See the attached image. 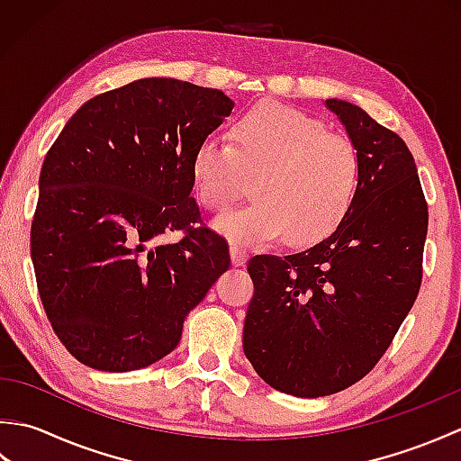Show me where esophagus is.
<instances>
[{
    "label": "esophagus",
    "mask_w": 461,
    "mask_h": 461,
    "mask_svg": "<svg viewBox=\"0 0 461 461\" xmlns=\"http://www.w3.org/2000/svg\"><path fill=\"white\" fill-rule=\"evenodd\" d=\"M230 253H231V263L236 267H241V266H246L248 263V258H249V253L243 249V248H240V246H231L230 248Z\"/></svg>",
    "instance_id": "obj_1"
}]
</instances>
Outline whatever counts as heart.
<instances>
[{
	"mask_svg": "<svg viewBox=\"0 0 461 461\" xmlns=\"http://www.w3.org/2000/svg\"><path fill=\"white\" fill-rule=\"evenodd\" d=\"M360 178L355 142L283 104L256 106L233 124L231 140L205 136L192 156L194 190L208 212L225 210L256 180L258 202L215 220V230L241 248L285 233L299 246L325 240L345 221Z\"/></svg>",
	"mask_w": 461,
	"mask_h": 461,
	"instance_id": "1",
	"label": "heart"
}]
</instances>
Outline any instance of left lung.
<instances>
[{
	"label": "left lung",
	"instance_id": "left-lung-1",
	"mask_svg": "<svg viewBox=\"0 0 461 461\" xmlns=\"http://www.w3.org/2000/svg\"><path fill=\"white\" fill-rule=\"evenodd\" d=\"M357 144L362 178L335 233L295 256H253L243 352L269 386L340 393L376 366L422 285L428 203L414 156L357 104L327 99Z\"/></svg>",
	"mask_w": 461,
	"mask_h": 461
}]
</instances>
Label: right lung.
<instances>
[{
	"mask_svg": "<svg viewBox=\"0 0 461 461\" xmlns=\"http://www.w3.org/2000/svg\"><path fill=\"white\" fill-rule=\"evenodd\" d=\"M231 109L218 89L150 77L93 96L49 149L32 259L45 315L83 365L126 372L160 360L230 269L228 241L190 194L195 146ZM172 230L178 242L155 243Z\"/></svg>",
	"mask_w": 461,
	"mask_h": 461,
	"instance_id": "right-lung-1",
	"label": "right lung"
}]
</instances>
